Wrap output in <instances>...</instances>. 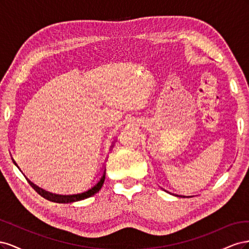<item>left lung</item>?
I'll return each instance as SVG.
<instances>
[{"instance_id":"1","label":"left lung","mask_w":249,"mask_h":249,"mask_svg":"<svg viewBox=\"0 0 249 249\" xmlns=\"http://www.w3.org/2000/svg\"><path fill=\"white\" fill-rule=\"evenodd\" d=\"M164 191H166V190H164ZM166 192H168V191H166ZM168 193H170V192H168ZM170 194H172V193H170ZM176 196H179V197H191V196H185V195H178V194H175Z\"/></svg>"}]
</instances>
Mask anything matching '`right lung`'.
Returning <instances> with one entry per match:
<instances>
[{"mask_svg":"<svg viewBox=\"0 0 249 249\" xmlns=\"http://www.w3.org/2000/svg\"><path fill=\"white\" fill-rule=\"evenodd\" d=\"M113 147V144L111 145V148ZM14 165L19 169V167L18 166V164L16 163V161H14L12 159ZM20 170V169H19ZM21 171V170H20ZM26 177V176H25ZM105 178H106V169H105V167L103 168V172L102 175L100 177V178L97 179V182L91 186V188H89L88 190H85L83 191L81 193H77V194H56V193H53V192H50V191H47L42 189V188L38 187L37 185H35L34 183H32L31 180H30L28 178L27 180L29 182V184L31 185L34 189L38 192L42 197H44L46 199L50 200V201H53V202H58V203H69V202H74V201H79V200H83V199H86L88 197H91L93 196V195L95 193L99 192L101 190V188L105 182Z\"/></svg>","mask_w":249,"mask_h":249,"instance_id":"obj_1","label":"right lung"}]
</instances>
